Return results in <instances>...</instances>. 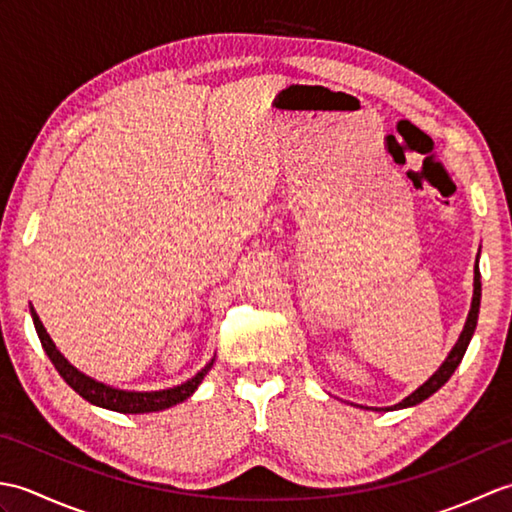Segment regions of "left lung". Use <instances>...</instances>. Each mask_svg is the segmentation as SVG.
I'll use <instances>...</instances> for the list:
<instances>
[{"instance_id": "8db88e82", "label": "left lung", "mask_w": 512, "mask_h": 512, "mask_svg": "<svg viewBox=\"0 0 512 512\" xmlns=\"http://www.w3.org/2000/svg\"><path fill=\"white\" fill-rule=\"evenodd\" d=\"M477 259H480V255H477ZM480 301H482V281H480V266H477L475 262V279H473V301H471V310H469V317H466V323H464V330L460 334L458 343L453 345V350L449 352L447 361H444L440 365V369L436 374H433L427 383L420 385L413 394H409L405 400H400L398 405L394 407H385V411L389 409H405V407H413V405H420L422 400H427L429 396L436 394V391L447 383V380L453 376L455 369H458V365L462 363L464 358V352L466 347H469L471 339H473V332H475V325H477V314H480Z\"/></svg>"}]
</instances>
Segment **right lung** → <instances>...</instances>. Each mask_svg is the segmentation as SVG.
Returning a JSON list of instances; mask_svg holds the SVG:
<instances>
[{"label": "right lung", "instance_id": "obj_1", "mask_svg": "<svg viewBox=\"0 0 512 512\" xmlns=\"http://www.w3.org/2000/svg\"><path fill=\"white\" fill-rule=\"evenodd\" d=\"M30 314H32V323H35V330L39 334V341L43 345V350H46L52 365L57 367V372L61 374L65 383H68L76 391V394L83 396L88 402H92V405L103 407V409H112V411H118V413H149V411H162V409H169L173 405H178V402L187 400L193 394V391L198 389V385L202 383V378L213 367V361H215V358H211V361L206 363L193 378H189L187 383L169 387V389L127 391V389L110 387L105 383H99V380H94L90 376H85L74 365H70L68 358H65L57 350V345L52 343L50 334L46 332V328H43L39 314L35 312V308H32V306H30Z\"/></svg>", "mask_w": 512, "mask_h": 512}]
</instances>
